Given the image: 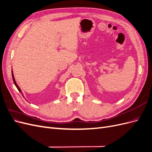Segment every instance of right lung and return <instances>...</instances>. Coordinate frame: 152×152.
<instances>
[{"instance_id": "1", "label": "right lung", "mask_w": 152, "mask_h": 152, "mask_svg": "<svg viewBox=\"0 0 152 152\" xmlns=\"http://www.w3.org/2000/svg\"><path fill=\"white\" fill-rule=\"evenodd\" d=\"M12 80H13V82H14V84H15V85L16 86V87H17V89H18V91H20V93H21V94H22V95H23V96L24 97V96H23V93H22V92H21V89L19 87V86H18V84H16V80H15V77H14V75H13V72H12Z\"/></svg>"}]
</instances>
